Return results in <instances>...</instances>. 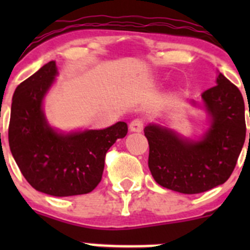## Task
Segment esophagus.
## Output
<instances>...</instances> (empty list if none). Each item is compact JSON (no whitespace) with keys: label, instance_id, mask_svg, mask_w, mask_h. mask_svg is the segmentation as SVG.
I'll return each mask as SVG.
<instances>
[{"label":"esophagus","instance_id":"obj_1","mask_svg":"<svg viewBox=\"0 0 250 250\" xmlns=\"http://www.w3.org/2000/svg\"><path fill=\"white\" fill-rule=\"evenodd\" d=\"M129 129L132 132H141L144 129V120L143 118H134L129 123Z\"/></svg>","mask_w":250,"mask_h":250}]
</instances>
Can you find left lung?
<instances>
[{
	"label": "left lung",
	"mask_w": 250,
	"mask_h": 250,
	"mask_svg": "<svg viewBox=\"0 0 250 250\" xmlns=\"http://www.w3.org/2000/svg\"><path fill=\"white\" fill-rule=\"evenodd\" d=\"M216 83L202 93L211 117L202 140H184L160 125H148L144 129L150 147L148 168L163 188L193 195L221 185L232 174L246 140L244 100L223 74Z\"/></svg>",
	"instance_id": "8db88e82"
}]
</instances>
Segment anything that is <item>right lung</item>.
Here are the masks:
<instances>
[{
	"instance_id": "obj_1",
	"label": "right lung",
	"mask_w": 250,
	"mask_h": 250,
	"mask_svg": "<svg viewBox=\"0 0 250 250\" xmlns=\"http://www.w3.org/2000/svg\"><path fill=\"white\" fill-rule=\"evenodd\" d=\"M57 75L55 62L20 83L12 99L8 141L27 183L57 197L94 190L104 172L105 156L117 139L127 135L125 122L100 130L60 134L47 125L42 100Z\"/></svg>"
}]
</instances>
